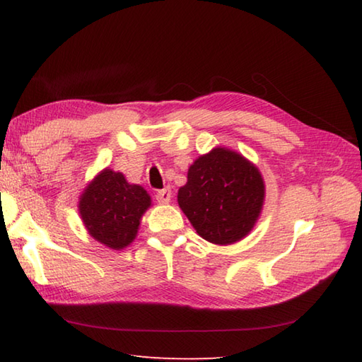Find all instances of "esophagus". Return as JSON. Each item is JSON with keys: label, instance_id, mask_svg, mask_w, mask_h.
Here are the masks:
<instances>
[{"label": "esophagus", "instance_id": "obj_1", "mask_svg": "<svg viewBox=\"0 0 362 362\" xmlns=\"http://www.w3.org/2000/svg\"><path fill=\"white\" fill-rule=\"evenodd\" d=\"M156 197H157V201H158L160 204H169V202H171L173 193H171V189H169V188H165V189L157 191Z\"/></svg>", "mask_w": 362, "mask_h": 362}]
</instances>
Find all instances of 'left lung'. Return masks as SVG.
Instances as JSON below:
<instances>
[{"instance_id": "1", "label": "left lung", "mask_w": 362, "mask_h": 362, "mask_svg": "<svg viewBox=\"0 0 362 362\" xmlns=\"http://www.w3.org/2000/svg\"><path fill=\"white\" fill-rule=\"evenodd\" d=\"M264 197L258 166L240 152L216 146L188 168V180L179 188L177 202L199 236L230 245L257 226Z\"/></svg>"}]
</instances>
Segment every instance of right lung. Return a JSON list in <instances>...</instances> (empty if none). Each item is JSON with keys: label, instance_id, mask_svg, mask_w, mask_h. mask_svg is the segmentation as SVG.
<instances>
[{"label": "right lung", "instance_id": "add662e5", "mask_svg": "<svg viewBox=\"0 0 362 362\" xmlns=\"http://www.w3.org/2000/svg\"><path fill=\"white\" fill-rule=\"evenodd\" d=\"M152 205L148 191L129 183L119 171L104 168L79 196L78 210L88 235L112 250L135 241L143 214Z\"/></svg>", "mask_w": 362, "mask_h": 362}]
</instances>
